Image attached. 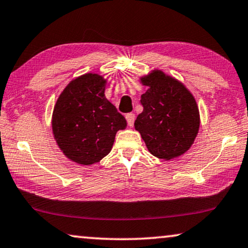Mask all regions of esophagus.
<instances>
[{"label": "esophagus", "mask_w": 248, "mask_h": 248, "mask_svg": "<svg viewBox=\"0 0 248 248\" xmlns=\"http://www.w3.org/2000/svg\"><path fill=\"white\" fill-rule=\"evenodd\" d=\"M125 119H127V123L129 127H132V124L135 123V114L134 113H127L125 114Z\"/></svg>", "instance_id": "34e87169"}]
</instances>
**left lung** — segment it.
<instances>
[{
    "label": "left lung",
    "instance_id": "left-lung-1",
    "mask_svg": "<svg viewBox=\"0 0 248 248\" xmlns=\"http://www.w3.org/2000/svg\"><path fill=\"white\" fill-rule=\"evenodd\" d=\"M140 83L148 90L141 95L144 110L135 129L155 157H179L193 145L200 128L197 101L183 83L159 69L141 76Z\"/></svg>",
    "mask_w": 248,
    "mask_h": 248
}]
</instances>
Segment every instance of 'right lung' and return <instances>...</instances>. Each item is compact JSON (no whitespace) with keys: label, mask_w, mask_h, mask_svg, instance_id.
Masks as SVG:
<instances>
[{"label":"right lung","mask_w":248,"mask_h":248,"mask_svg":"<svg viewBox=\"0 0 248 248\" xmlns=\"http://www.w3.org/2000/svg\"><path fill=\"white\" fill-rule=\"evenodd\" d=\"M106 86L103 76L86 73L68 83L54 107L55 140L66 157L81 165L100 162L112 149L118 130L127 127L104 95Z\"/></svg>","instance_id":"add662e5"}]
</instances>
